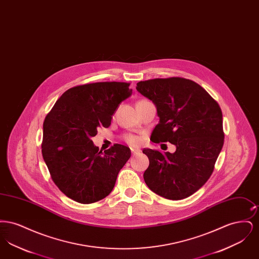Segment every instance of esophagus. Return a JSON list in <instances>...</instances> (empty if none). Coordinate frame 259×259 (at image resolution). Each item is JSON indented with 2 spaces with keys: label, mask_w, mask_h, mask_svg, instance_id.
I'll return each mask as SVG.
<instances>
[{
  "label": "esophagus",
  "mask_w": 259,
  "mask_h": 259,
  "mask_svg": "<svg viewBox=\"0 0 259 259\" xmlns=\"http://www.w3.org/2000/svg\"><path fill=\"white\" fill-rule=\"evenodd\" d=\"M131 152H132V154H137V153H140L141 150L138 148H131Z\"/></svg>",
  "instance_id": "1"
}]
</instances>
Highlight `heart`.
<instances>
[{
	"label": "heart",
	"instance_id": "b5f03b06",
	"mask_svg": "<svg viewBox=\"0 0 259 259\" xmlns=\"http://www.w3.org/2000/svg\"><path fill=\"white\" fill-rule=\"evenodd\" d=\"M141 101H144V100H140L139 102H141ZM124 140H125V142L127 143V144H129V145H131V146H138L139 144H140V139H139V137H137L136 135H133V134H126V135H124Z\"/></svg>",
	"mask_w": 259,
	"mask_h": 259
}]
</instances>
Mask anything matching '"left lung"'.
Returning a JSON list of instances; mask_svg holds the SVG:
<instances>
[{
	"label": "left lung",
	"instance_id": "obj_1",
	"mask_svg": "<svg viewBox=\"0 0 259 259\" xmlns=\"http://www.w3.org/2000/svg\"><path fill=\"white\" fill-rule=\"evenodd\" d=\"M136 89L156 106L159 123L153 143L169 142L174 153L145 148L149 166L146 184L154 193L181 200L195 193L209 179L224 143L222 109L193 80L172 76L137 83Z\"/></svg>",
	"mask_w": 259,
	"mask_h": 259
}]
</instances>
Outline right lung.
Listing matches in <instances>:
<instances>
[{"label": "right lung", "mask_w": 259, "mask_h": 259, "mask_svg": "<svg viewBox=\"0 0 259 259\" xmlns=\"http://www.w3.org/2000/svg\"><path fill=\"white\" fill-rule=\"evenodd\" d=\"M129 82L104 81L65 91L44 121L41 153L53 183L81 204L107 197L131 156L130 148L115 144L102 152L91 138L108 128L112 114L132 90Z\"/></svg>", "instance_id": "add662e5"}]
</instances>
